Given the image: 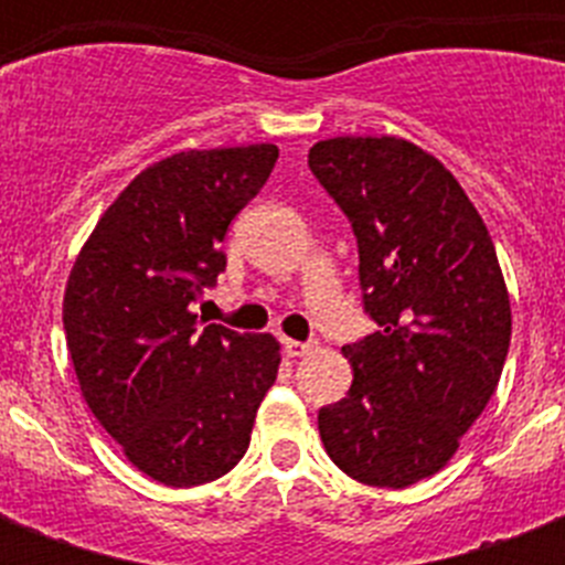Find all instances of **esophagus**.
I'll return each instance as SVG.
<instances>
[{
	"instance_id": "esophagus-1",
	"label": "esophagus",
	"mask_w": 565,
	"mask_h": 565,
	"mask_svg": "<svg viewBox=\"0 0 565 565\" xmlns=\"http://www.w3.org/2000/svg\"><path fill=\"white\" fill-rule=\"evenodd\" d=\"M284 352H287V358H305L308 352H313V343H301V340H284Z\"/></svg>"
}]
</instances>
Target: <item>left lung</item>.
Listing matches in <instances>:
<instances>
[{
	"instance_id": "8db88e82",
	"label": "left lung",
	"mask_w": 565,
	"mask_h": 565,
	"mask_svg": "<svg viewBox=\"0 0 565 565\" xmlns=\"http://www.w3.org/2000/svg\"><path fill=\"white\" fill-rule=\"evenodd\" d=\"M308 167L352 222L363 310L377 326L343 345L354 381L319 411V437L354 481L402 490L451 460L495 393L508 287L481 213L419 146L334 137Z\"/></svg>"
}]
</instances>
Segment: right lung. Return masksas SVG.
<instances>
[{
	"mask_svg": "<svg viewBox=\"0 0 565 565\" xmlns=\"http://www.w3.org/2000/svg\"><path fill=\"white\" fill-rule=\"evenodd\" d=\"M278 146L179 152L110 204L64 292L82 395L131 463L167 487L222 478L246 455L275 384L273 334L204 326L193 305L225 273L231 220L269 179Z\"/></svg>",
	"mask_w": 565,
	"mask_h": 565,
	"instance_id": "add662e5",
	"label": "right lung"
}]
</instances>
